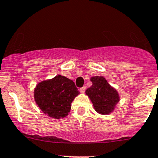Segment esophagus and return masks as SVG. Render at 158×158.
Segmentation results:
<instances>
[{
  "instance_id": "esophagus-1",
  "label": "esophagus",
  "mask_w": 158,
  "mask_h": 158,
  "mask_svg": "<svg viewBox=\"0 0 158 158\" xmlns=\"http://www.w3.org/2000/svg\"><path fill=\"white\" fill-rule=\"evenodd\" d=\"M79 91H80L81 93L85 92V91H86V86H82V87H81L80 89H79Z\"/></svg>"
}]
</instances>
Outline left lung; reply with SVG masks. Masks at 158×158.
<instances>
[{"label": "left lung", "mask_w": 158, "mask_h": 158, "mask_svg": "<svg viewBox=\"0 0 158 158\" xmlns=\"http://www.w3.org/2000/svg\"><path fill=\"white\" fill-rule=\"evenodd\" d=\"M90 80L93 85L86 89V94L90 98L94 109L99 114H109L119 101L118 92L102 76L92 77Z\"/></svg>", "instance_id": "1"}]
</instances>
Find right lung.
I'll return each instance as SVG.
<instances>
[{
	"instance_id": "add662e5",
	"label": "right lung",
	"mask_w": 158,
	"mask_h": 158,
	"mask_svg": "<svg viewBox=\"0 0 158 158\" xmlns=\"http://www.w3.org/2000/svg\"><path fill=\"white\" fill-rule=\"evenodd\" d=\"M79 94L73 81L58 75L40 82L34 90V97L44 114L59 119L68 115L72 101Z\"/></svg>"
}]
</instances>
